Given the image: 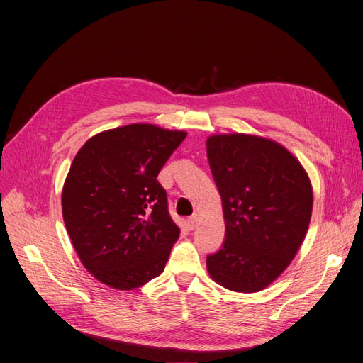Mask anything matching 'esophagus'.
Here are the masks:
<instances>
[{
    "label": "esophagus",
    "instance_id": "esophagus-1",
    "mask_svg": "<svg viewBox=\"0 0 363 363\" xmlns=\"http://www.w3.org/2000/svg\"><path fill=\"white\" fill-rule=\"evenodd\" d=\"M198 220H199V216L198 215H193V216H190L189 219H187V225H189V228L190 230H193L194 227L198 225Z\"/></svg>",
    "mask_w": 363,
    "mask_h": 363
}]
</instances>
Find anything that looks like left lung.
I'll list each match as a JSON object with an SVG mask.
<instances>
[{
    "label": "left lung",
    "instance_id": "8db88e82",
    "mask_svg": "<svg viewBox=\"0 0 363 363\" xmlns=\"http://www.w3.org/2000/svg\"><path fill=\"white\" fill-rule=\"evenodd\" d=\"M207 156L225 220V240L207 256V270L227 290L261 291L303 242L313 210L310 178L285 147L261 136L213 135Z\"/></svg>",
    "mask_w": 363,
    "mask_h": 363
}]
</instances>
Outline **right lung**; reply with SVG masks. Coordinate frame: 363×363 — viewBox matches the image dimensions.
Instances as JSON below:
<instances>
[{"label": "right lung", "instance_id": "right-lung-1", "mask_svg": "<svg viewBox=\"0 0 363 363\" xmlns=\"http://www.w3.org/2000/svg\"><path fill=\"white\" fill-rule=\"evenodd\" d=\"M187 133L152 124L106 130L79 148L62 189V218L82 265L133 290L157 277L181 230L157 182Z\"/></svg>", "mask_w": 363, "mask_h": 363}]
</instances>
